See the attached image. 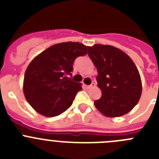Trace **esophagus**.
<instances>
[{
    "mask_svg": "<svg viewBox=\"0 0 159 159\" xmlns=\"http://www.w3.org/2000/svg\"><path fill=\"white\" fill-rule=\"evenodd\" d=\"M95 83H92V84H90V85H88V86H87V88H88V89H89V88H93V87H95Z\"/></svg>",
    "mask_w": 159,
    "mask_h": 159,
    "instance_id": "1",
    "label": "esophagus"
}]
</instances>
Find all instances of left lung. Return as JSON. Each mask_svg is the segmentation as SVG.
Instances as JSON below:
<instances>
[{
	"label": "left lung",
	"instance_id": "obj_1",
	"mask_svg": "<svg viewBox=\"0 0 159 159\" xmlns=\"http://www.w3.org/2000/svg\"><path fill=\"white\" fill-rule=\"evenodd\" d=\"M88 56L97 68L96 81L102 92L94 102L105 116L119 117L138 103L142 94L139 73L131 59L120 49L110 45L88 47Z\"/></svg>",
	"mask_w": 159,
	"mask_h": 159
}]
</instances>
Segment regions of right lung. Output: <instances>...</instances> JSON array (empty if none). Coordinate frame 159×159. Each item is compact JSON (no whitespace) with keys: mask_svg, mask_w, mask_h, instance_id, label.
Segmentation results:
<instances>
[{"mask_svg":"<svg viewBox=\"0 0 159 159\" xmlns=\"http://www.w3.org/2000/svg\"><path fill=\"white\" fill-rule=\"evenodd\" d=\"M88 48L76 42L57 43L32 60L25 74L24 94L38 113L54 117L71 106L82 87L67 75H72L73 63L88 54Z\"/></svg>","mask_w":159,"mask_h":159,"instance_id":"right-lung-1","label":"right lung"}]
</instances>
